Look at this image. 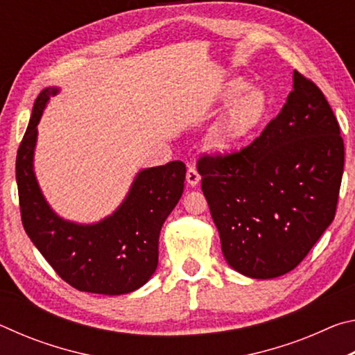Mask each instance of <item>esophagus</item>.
Wrapping results in <instances>:
<instances>
[{
	"mask_svg": "<svg viewBox=\"0 0 355 355\" xmlns=\"http://www.w3.org/2000/svg\"><path fill=\"white\" fill-rule=\"evenodd\" d=\"M186 182H188L189 186H196L200 182V173L197 172V167L189 164L188 166V172H186Z\"/></svg>",
	"mask_w": 355,
	"mask_h": 355,
	"instance_id": "34e87169",
	"label": "esophagus"
}]
</instances>
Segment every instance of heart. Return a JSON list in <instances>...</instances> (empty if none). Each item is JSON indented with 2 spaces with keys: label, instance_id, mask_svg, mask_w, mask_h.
Here are the masks:
<instances>
[{
  "label": "heart",
  "instance_id": "obj_1",
  "mask_svg": "<svg viewBox=\"0 0 355 355\" xmlns=\"http://www.w3.org/2000/svg\"><path fill=\"white\" fill-rule=\"evenodd\" d=\"M219 103L225 107L220 120L209 136L214 152H228L249 139L268 117L269 103L263 91L249 87L243 78H233L219 94Z\"/></svg>",
  "mask_w": 355,
  "mask_h": 355
}]
</instances>
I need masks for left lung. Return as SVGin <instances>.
I'll use <instances>...</instances> for the list:
<instances>
[{
  "label": "left lung",
  "mask_w": 355,
  "mask_h": 355,
  "mask_svg": "<svg viewBox=\"0 0 355 355\" xmlns=\"http://www.w3.org/2000/svg\"><path fill=\"white\" fill-rule=\"evenodd\" d=\"M343 167L332 107L294 70L286 103L260 137L197 163L227 263L252 279L293 271L332 224Z\"/></svg>",
  "instance_id": "obj_1"
}]
</instances>
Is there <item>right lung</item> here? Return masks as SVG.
I'll use <instances>...</instances> for the list:
<instances>
[{
    "label": "right lung",
    "instance_id": "add662e5",
    "mask_svg": "<svg viewBox=\"0 0 355 355\" xmlns=\"http://www.w3.org/2000/svg\"><path fill=\"white\" fill-rule=\"evenodd\" d=\"M58 87L35 98L17 152V186L25 232L59 277L76 290L119 296L146 285L158 266L159 232L184 188L186 166L172 161L137 173L127 197L107 218L76 224L48 205L34 173L37 125Z\"/></svg>",
    "mask_w": 355,
    "mask_h": 355
}]
</instances>
